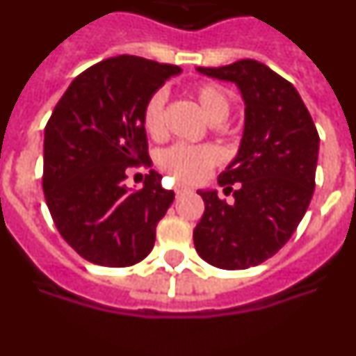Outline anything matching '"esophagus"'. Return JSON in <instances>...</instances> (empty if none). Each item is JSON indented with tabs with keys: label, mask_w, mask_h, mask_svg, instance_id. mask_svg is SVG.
<instances>
[{
	"label": "esophagus",
	"mask_w": 356,
	"mask_h": 356,
	"mask_svg": "<svg viewBox=\"0 0 356 356\" xmlns=\"http://www.w3.org/2000/svg\"><path fill=\"white\" fill-rule=\"evenodd\" d=\"M175 193L178 194V196H181V194H185V193H191V188H188L187 185H184V184H176L175 185Z\"/></svg>",
	"instance_id": "1"
}]
</instances>
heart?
<instances>
[{
    "mask_svg": "<svg viewBox=\"0 0 356 356\" xmlns=\"http://www.w3.org/2000/svg\"><path fill=\"white\" fill-rule=\"evenodd\" d=\"M194 97L200 103L203 114L210 122H221L229 112V97L225 89L213 83H201L194 89ZM163 106L165 92L156 90L151 94L143 112L144 128L149 135L159 137L163 131ZM219 162V153L212 146H191V144H176L160 155V165L171 172L176 180L196 184L203 180L207 172Z\"/></svg>",
    "mask_w": 356,
    "mask_h": 356,
    "instance_id": "1",
    "label": "heart"
}]
</instances>
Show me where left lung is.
I'll use <instances>...</instances> for the list:
<instances>
[{
	"label": "left lung",
	"instance_id": "left-lung-1",
	"mask_svg": "<svg viewBox=\"0 0 356 356\" xmlns=\"http://www.w3.org/2000/svg\"><path fill=\"white\" fill-rule=\"evenodd\" d=\"M196 71L237 85L246 108L237 155L217 178L235 201L228 205L216 188L197 191L205 213L194 246L210 266L248 269L271 259L303 219L316 187L319 135L294 85L262 62Z\"/></svg>",
	"mask_w": 356,
	"mask_h": 356
}]
</instances>
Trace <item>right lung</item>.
I'll use <instances>...</instances> for the list:
<instances>
[{
  "label": "right lung",
  "instance_id": "add662e5",
  "mask_svg": "<svg viewBox=\"0 0 356 356\" xmlns=\"http://www.w3.org/2000/svg\"><path fill=\"white\" fill-rule=\"evenodd\" d=\"M178 65L119 55L78 74L44 130L42 188L53 222L80 257L105 267L140 262L175 200L151 169L140 191L131 165H149L143 112Z\"/></svg>",
  "mask_w": 356,
  "mask_h": 356
}]
</instances>
